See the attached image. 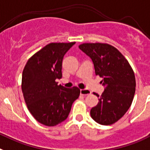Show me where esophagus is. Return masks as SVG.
Wrapping results in <instances>:
<instances>
[{"instance_id": "1", "label": "esophagus", "mask_w": 150, "mask_h": 150, "mask_svg": "<svg viewBox=\"0 0 150 150\" xmlns=\"http://www.w3.org/2000/svg\"><path fill=\"white\" fill-rule=\"evenodd\" d=\"M80 92L81 95H83V96H87V95H89L91 93V91H89L88 89H81L80 91Z\"/></svg>"}]
</instances>
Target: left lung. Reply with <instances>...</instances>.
Here are the masks:
<instances>
[{
  "label": "left lung",
  "instance_id": "left-lung-1",
  "mask_svg": "<svg viewBox=\"0 0 150 150\" xmlns=\"http://www.w3.org/2000/svg\"><path fill=\"white\" fill-rule=\"evenodd\" d=\"M93 62L95 74L103 78L105 87L91 116L103 125L118 122L131 106L136 90V79L128 61L115 47L106 43H84L79 46ZM97 97V93H93Z\"/></svg>",
  "mask_w": 150,
  "mask_h": 150
}]
</instances>
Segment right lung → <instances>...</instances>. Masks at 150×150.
<instances>
[{
    "instance_id": "add662e5",
    "label": "right lung",
    "mask_w": 150,
    "mask_h": 150,
    "mask_svg": "<svg viewBox=\"0 0 150 150\" xmlns=\"http://www.w3.org/2000/svg\"><path fill=\"white\" fill-rule=\"evenodd\" d=\"M75 42L50 43L29 58L22 76V91L30 113L44 125L55 126L67 118L80 95L75 86L66 88L62 78L63 57Z\"/></svg>"
}]
</instances>
